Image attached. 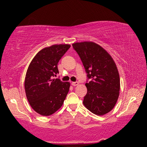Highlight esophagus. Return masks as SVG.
I'll list each match as a JSON object with an SVG mask.
<instances>
[{
    "label": "esophagus",
    "mask_w": 147,
    "mask_h": 147,
    "mask_svg": "<svg viewBox=\"0 0 147 147\" xmlns=\"http://www.w3.org/2000/svg\"><path fill=\"white\" fill-rule=\"evenodd\" d=\"M78 84H79V83H78V82H71V85L73 86H78Z\"/></svg>",
    "instance_id": "1"
}]
</instances>
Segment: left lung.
I'll use <instances>...</instances> for the list:
<instances>
[{
    "label": "left lung",
    "mask_w": 147,
    "mask_h": 147,
    "mask_svg": "<svg viewBox=\"0 0 147 147\" xmlns=\"http://www.w3.org/2000/svg\"><path fill=\"white\" fill-rule=\"evenodd\" d=\"M87 73V94L83 103L96 115L111 111L119 96L120 76L113 59L105 49L94 42L72 44Z\"/></svg>",
    "instance_id": "obj_1"
}]
</instances>
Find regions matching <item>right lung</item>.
Returning a JSON list of instances; mask_svg holds the SVG:
<instances>
[{
  "label": "right lung",
  "instance_id": "1",
  "mask_svg": "<svg viewBox=\"0 0 147 147\" xmlns=\"http://www.w3.org/2000/svg\"><path fill=\"white\" fill-rule=\"evenodd\" d=\"M70 45H53L38 52L29 65L25 80L27 100L42 116H50L63 105L70 84L53 79L59 74L57 63Z\"/></svg>",
  "mask_w": 147,
  "mask_h": 147
}]
</instances>
